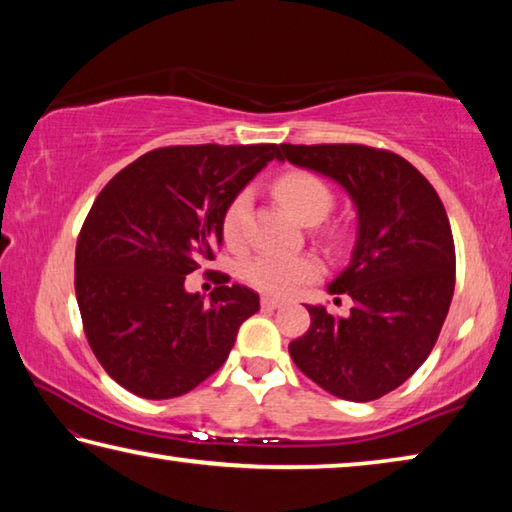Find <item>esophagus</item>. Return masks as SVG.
I'll use <instances>...</instances> for the list:
<instances>
[{
  "mask_svg": "<svg viewBox=\"0 0 512 512\" xmlns=\"http://www.w3.org/2000/svg\"><path fill=\"white\" fill-rule=\"evenodd\" d=\"M283 299H274V297H263L261 299V306L265 308V310H276V308H281L283 306Z\"/></svg>",
  "mask_w": 512,
  "mask_h": 512,
  "instance_id": "obj_1",
  "label": "esophagus"
}]
</instances>
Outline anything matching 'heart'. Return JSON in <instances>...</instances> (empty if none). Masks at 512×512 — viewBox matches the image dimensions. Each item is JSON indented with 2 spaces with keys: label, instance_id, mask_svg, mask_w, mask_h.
Segmentation results:
<instances>
[{
  "label": "heart",
  "instance_id": "heart-1",
  "mask_svg": "<svg viewBox=\"0 0 512 512\" xmlns=\"http://www.w3.org/2000/svg\"><path fill=\"white\" fill-rule=\"evenodd\" d=\"M276 195L281 202L297 215L303 224H317L326 218L333 209V191L324 179L306 173V170H292L283 177L276 179L274 184ZM251 211V191L242 188L231 197L227 209L222 213V238L227 245L236 247L245 240L247 220ZM245 279L254 288L267 294H290L299 288L301 283L317 279L321 274V263L315 256L299 254H279V251H261V254L251 256L242 267Z\"/></svg>",
  "mask_w": 512,
  "mask_h": 512
}]
</instances>
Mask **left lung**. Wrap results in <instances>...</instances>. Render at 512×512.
I'll list each match as a JSON object with an SVG mask.
<instances>
[{
	"instance_id": "1",
	"label": "left lung",
	"mask_w": 512,
	"mask_h": 512,
	"mask_svg": "<svg viewBox=\"0 0 512 512\" xmlns=\"http://www.w3.org/2000/svg\"><path fill=\"white\" fill-rule=\"evenodd\" d=\"M281 152V161L333 179L357 209L351 263L328 285L353 299L351 315L306 306L310 328L290 355L333 396L378 400L427 360L450 310L456 256L445 206L396 152L357 143H281Z\"/></svg>"
}]
</instances>
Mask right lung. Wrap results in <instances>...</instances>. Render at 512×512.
Masks as SVG:
<instances>
[{"instance_id":"1","label":"right lung","mask_w":512,"mask_h":512,"mask_svg":"<svg viewBox=\"0 0 512 512\" xmlns=\"http://www.w3.org/2000/svg\"><path fill=\"white\" fill-rule=\"evenodd\" d=\"M279 157L276 143L157 148L98 193L76 245V299L96 360L123 389L177 398L227 360L258 294L233 283L204 301L184 281L215 258L231 197Z\"/></svg>"}]
</instances>
